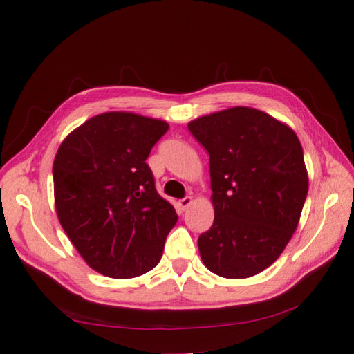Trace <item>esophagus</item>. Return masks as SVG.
Segmentation results:
<instances>
[{"mask_svg": "<svg viewBox=\"0 0 354 354\" xmlns=\"http://www.w3.org/2000/svg\"><path fill=\"white\" fill-rule=\"evenodd\" d=\"M192 204H193V198L192 196H187V198H184V199H181V201L178 202V207L184 212V209L189 208Z\"/></svg>", "mask_w": 354, "mask_h": 354, "instance_id": "1", "label": "esophagus"}]
</instances>
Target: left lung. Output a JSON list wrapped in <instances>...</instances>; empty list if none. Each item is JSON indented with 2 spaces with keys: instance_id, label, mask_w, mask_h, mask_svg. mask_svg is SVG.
Instances as JSON below:
<instances>
[{
  "instance_id": "1",
  "label": "left lung",
  "mask_w": 354,
  "mask_h": 354,
  "mask_svg": "<svg viewBox=\"0 0 354 354\" xmlns=\"http://www.w3.org/2000/svg\"><path fill=\"white\" fill-rule=\"evenodd\" d=\"M209 155L213 227L198 239L213 274L250 278L280 257L309 190L303 147L290 126L260 109L234 106L192 120Z\"/></svg>"
}]
</instances>
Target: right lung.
Wrapping results in <instances>:
<instances>
[{"label":"right lung","instance_id":"obj_1","mask_svg":"<svg viewBox=\"0 0 354 354\" xmlns=\"http://www.w3.org/2000/svg\"><path fill=\"white\" fill-rule=\"evenodd\" d=\"M167 129L164 120L111 111L88 118L57 149V219L86 265L104 277H138L161 260L178 214L158 194L146 160Z\"/></svg>","mask_w":354,"mask_h":354}]
</instances>
